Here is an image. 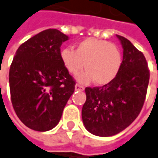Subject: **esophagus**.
<instances>
[{"mask_svg":"<svg viewBox=\"0 0 158 158\" xmlns=\"http://www.w3.org/2000/svg\"><path fill=\"white\" fill-rule=\"evenodd\" d=\"M75 89L76 90H79V91H82V90H84V87L81 86V85H79V84H76L75 85Z\"/></svg>","mask_w":158,"mask_h":158,"instance_id":"esophagus-1","label":"esophagus"}]
</instances>
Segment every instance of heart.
Returning <instances> with one entry per match:
<instances>
[{
    "mask_svg": "<svg viewBox=\"0 0 158 158\" xmlns=\"http://www.w3.org/2000/svg\"><path fill=\"white\" fill-rule=\"evenodd\" d=\"M60 60L71 75L79 73L83 67L86 69L77 76L80 83L87 84L94 80L97 85L103 86L116 78L123 59L117 46L105 40L87 38L79 42L76 50L62 49Z\"/></svg>",
    "mask_w": 158,
    "mask_h": 158,
    "instance_id": "1",
    "label": "heart"
}]
</instances>
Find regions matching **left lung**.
<instances>
[{
	"instance_id": "left-lung-1",
	"label": "left lung",
	"mask_w": 158,
	"mask_h": 158,
	"mask_svg": "<svg viewBox=\"0 0 158 158\" xmlns=\"http://www.w3.org/2000/svg\"><path fill=\"white\" fill-rule=\"evenodd\" d=\"M116 36L123 49L120 71L109 84L85 89L87 99L81 110L85 128L102 137L119 134L136 119L150 77L142 52L125 37Z\"/></svg>"
}]
</instances>
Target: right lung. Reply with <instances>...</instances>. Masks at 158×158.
<instances>
[{"mask_svg":"<svg viewBox=\"0 0 158 158\" xmlns=\"http://www.w3.org/2000/svg\"><path fill=\"white\" fill-rule=\"evenodd\" d=\"M69 36L56 29L34 35L17 49L9 72L13 107L28 128L47 132L60 121L75 81L60 60Z\"/></svg>","mask_w":158,"mask_h":158,"instance_id":"add662e5","label":"right lung"}]
</instances>
